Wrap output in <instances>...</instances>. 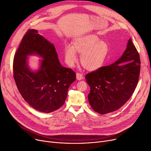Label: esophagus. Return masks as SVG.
I'll return each instance as SVG.
<instances>
[{"label": "esophagus", "instance_id": "1", "mask_svg": "<svg viewBox=\"0 0 151 151\" xmlns=\"http://www.w3.org/2000/svg\"><path fill=\"white\" fill-rule=\"evenodd\" d=\"M76 80H78V81H80V80H82L83 79V76L82 74L81 73H76Z\"/></svg>", "mask_w": 151, "mask_h": 151}]
</instances>
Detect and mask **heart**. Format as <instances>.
<instances>
[{"instance_id":"1","label":"heart","mask_w":151,"mask_h":151,"mask_svg":"<svg viewBox=\"0 0 151 151\" xmlns=\"http://www.w3.org/2000/svg\"><path fill=\"white\" fill-rule=\"evenodd\" d=\"M77 52L81 55V63L84 68L96 71L104 65L109 53V46L96 35L79 37L74 45L67 44L64 47L65 60L68 66H74L78 61Z\"/></svg>"}]
</instances>
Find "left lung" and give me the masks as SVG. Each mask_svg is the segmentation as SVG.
Returning a JSON list of instances; mask_svg holds the SVG:
<instances>
[{
    "mask_svg": "<svg viewBox=\"0 0 151 151\" xmlns=\"http://www.w3.org/2000/svg\"><path fill=\"white\" fill-rule=\"evenodd\" d=\"M140 63L139 54L129 38L117 61L86 75L91 89L88 98L95 111L101 114L111 113L128 101L138 82Z\"/></svg>",
    "mask_w": 151,
    "mask_h": 151,
    "instance_id": "obj_1",
    "label": "left lung"
}]
</instances>
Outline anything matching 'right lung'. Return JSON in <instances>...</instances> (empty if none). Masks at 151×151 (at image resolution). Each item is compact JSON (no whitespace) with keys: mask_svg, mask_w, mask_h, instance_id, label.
I'll list each match as a JSON object with an SVG mask.
<instances>
[{"mask_svg":"<svg viewBox=\"0 0 151 151\" xmlns=\"http://www.w3.org/2000/svg\"><path fill=\"white\" fill-rule=\"evenodd\" d=\"M37 55L42 59L37 70L32 69L28 58ZM14 79L27 104L38 111L49 113L64 104L70 86L76 74L63 67L52 43L30 29L23 37L13 60Z\"/></svg>","mask_w":151,"mask_h":151,"instance_id":"add662e5","label":"right lung"}]
</instances>
